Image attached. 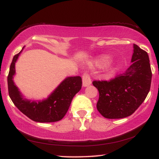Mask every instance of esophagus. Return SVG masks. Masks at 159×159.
Wrapping results in <instances>:
<instances>
[{"mask_svg": "<svg viewBox=\"0 0 159 159\" xmlns=\"http://www.w3.org/2000/svg\"><path fill=\"white\" fill-rule=\"evenodd\" d=\"M91 84V76L88 73H84L83 75V85L84 87H87Z\"/></svg>", "mask_w": 159, "mask_h": 159, "instance_id": "obj_1", "label": "esophagus"}]
</instances>
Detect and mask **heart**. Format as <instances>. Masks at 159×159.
<instances>
[{
    "label": "heart",
    "mask_w": 159,
    "mask_h": 159,
    "mask_svg": "<svg viewBox=\"0 0 159 159\" xmlns=\"http://www.w3.org/2000/svg\"><path fill=\"white\" fill-rule=\"evenodd\" d=\"M103 60V58H100V59H97V60H96L95 61H94V63H96V64H98V63H99V62H100L102 60ZM109 65H110V63L109 62H107V66H109Z\"/></svg>",
    "instance_id": "b5f03b06"
}]
</instances>
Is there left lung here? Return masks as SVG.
I'll list each match as a JSON object with an SVG mask.
<instances>
[{
	"instance_id": "obj_1",
	"label": "left lung",
	"mask_w": 159,
	"mask_h": 159,
	"mask_svg": "<svg viewBox=\"0 0 159 159\" xmlns=\"http://www.w3.org/2000/svg\"><path fill=\"white\" fill-rule=\"evenodd\" d=\"M131 66L109 81H93L99 93L97 108L107 119L132 115L146 99L150 89L152 71L145 51L134 44Z\"/></svg>"
}]
</instances>
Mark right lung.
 Masks as SVG:
<instances>
[{"mask_svg": "<svg viewBox=\"0 0 159 159\" xmlns=\"http://www.w3.org/2000/svg\"><path fill=\"white\" fill-rule=\"evenodd\" d=\"M22 50L14 56L7 77L9 95L11 101L23 114L34 121L54 122L61 120L67 113L72 99L81 89L82 78L79 76L66 77L47 99L42 101L25 99L13 81L15 62Z\"/></svg>", "mask_w": 159, "mask_h": 159, "instance_id": "add662e5", "label": "right lung"}]
</instances>
